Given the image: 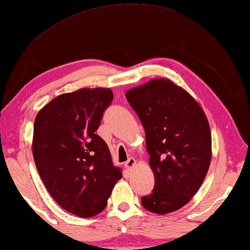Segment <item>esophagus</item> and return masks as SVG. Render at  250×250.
Returning <instances> with one entry per match:
<instances>
[{"mask_svg":"<svg viewBox=\"0 0 250 250\" xmlns=\"http://www.w3.org/2000/svg\"><path fill=\"white\" fill-rule=\"evenodd\" d=\"M136 166V160L134 158H129L127 161L125 162V168L128 170H132Z\"/></svg>","mask_w":250,"mask_h":250,"instance_id":"34e87169","label":"esophagus"}]
</instances>
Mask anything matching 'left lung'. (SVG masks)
I'll use <instances>...</instances> for the list:
<instances>
[{"label":"left lung","mask_w":250,"mask_h":250,"mask_svg":"<svg viewBox=\"0 0 250 250\" xmlns=\"http://www.w3.org/2000/svg\"><path fill=\"white\" fill-rule=\"evenodd\" d=\"M126 98L146 131L154 187L141 198L155 214L175 212L191 200L211 164L212 137L198 103L168 79L129 89Z\"/></svg>","instance_id":"obj_1"}]
</instances>
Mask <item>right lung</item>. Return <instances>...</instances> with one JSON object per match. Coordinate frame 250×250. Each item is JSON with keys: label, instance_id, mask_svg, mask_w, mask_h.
Here are the masks:
<instances>
[{"label": "right lung", "instance_id": "obj_1", "mask_svg": "<svg viewBox=\"0 0 250 250\" xmlns=\"http://www.w3.org/2000/svg\"><path fill=\"white\" fill-rule=\"evenodd\" d=\"M113 98L109 88L63 93L35 119L32 154L39 176L56 203L81 218L104 211L123 177L106 142L96 134Z\"/></svg>", "mask_w": 250, "mask_h": 250}]
</instances>
